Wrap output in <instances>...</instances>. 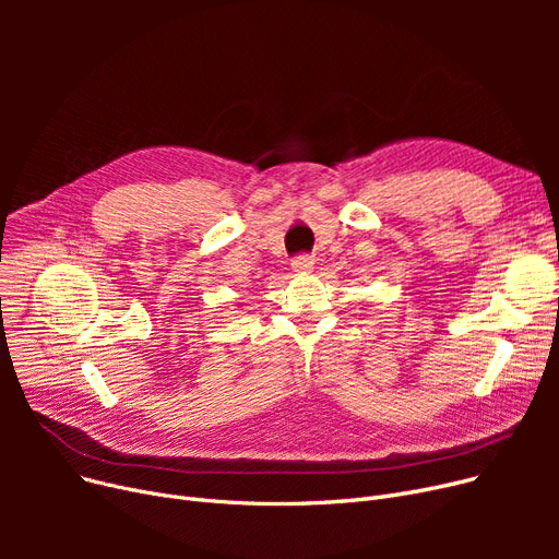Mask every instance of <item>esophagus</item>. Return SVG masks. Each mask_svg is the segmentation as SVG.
Here are the masks:
<instances>
[{
	"label": "esophagus",
	"mask_w": 559,
	"mask_h": 559,
	"mask_svg": "<svg viewBox=\"0 0 559 559\" xmlns=\"http://www.w3.org/2000/svg\"><path fill=\"white\" fill-rule=\"evenodd\" d=\"M292 270H295L297 274H310L314 270V258L308 253L297 255L295 260H292Z\"/></svg>",
	"instance_id": "34e87169"
}]
</instances>
